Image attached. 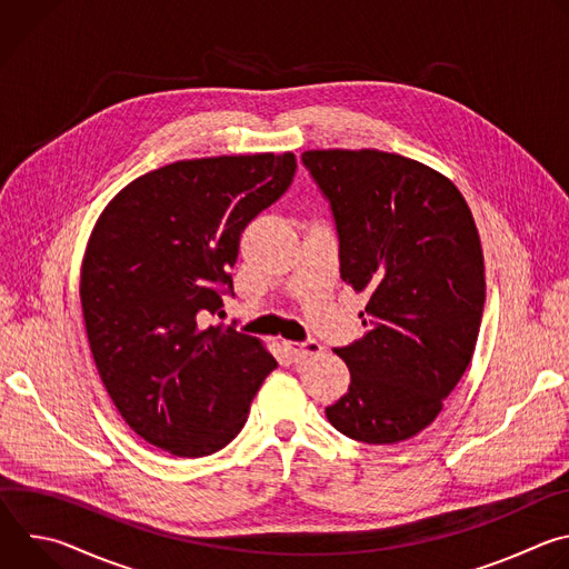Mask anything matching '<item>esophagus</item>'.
I'll return each instance as SVG.
<instances>
[{
    "mask_svg": "<svg viewBox=\"0 0 569 569\" xmlns=\"http://www.w3.org/2000/svg\"><path fill=\"white\" fill-rule=\"evenodd\" d=\"M286 351L295 358V360H306L310 356H317L321 351V345L317 340H306V342H283Z\"/></svg>",
    "mask_w": 569,
    "mask_h": 569,
    "instance_id": "1",
    "label": "esophagus"
}]
</instances>
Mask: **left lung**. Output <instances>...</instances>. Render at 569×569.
Wrapping results in <instances>:
<instances>
[{
  "label": "left lung",
  "mask_w": 569,
  "mask_h": 569,
  "mask_svg": "<svg viewBox=\"0 0 569 569\" xmlns=\"http://www.w3.org/2000/svg\"><path fill=\"white\" fill-rule=\"evenodd\" d=\"M301 161L331 202L342 281L369 295L365 338L336 349L351 385L327 417L362 443L412 439L477 345L486 279L472 213L446 176L410 157L336 148Z\"/></svg>",
  "instance_id": "1"
}]
</instances>
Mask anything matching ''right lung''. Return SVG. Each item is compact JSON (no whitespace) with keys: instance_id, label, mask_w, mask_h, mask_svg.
I'll use <instances>...</instances> for the list:
<instances>
[{"instance_id":"obj_1","label":"right lung","mask_w":569,"mask_h":569,"mask_svg":"<svg viewBox=\"0 0 569 569\" xmlns=\"http://www.w3.org/2000/svg\"><path fill=\"white\" fill-rule=\"evenodd\" d=\"M297 171L292 152L184 159L121 189L90 236L80 303L99 376L154 448L204 457L248 421L277 360L233 327H200L231 292L238 240Z\"/></svg>"}]
</instances>
